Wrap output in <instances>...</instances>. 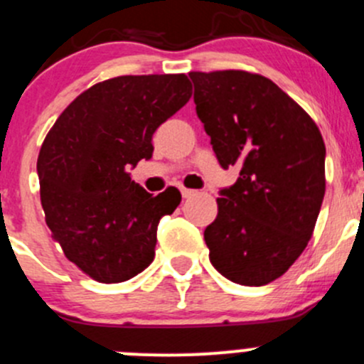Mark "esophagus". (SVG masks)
<instances>
[{"label": "esophagus", "instance_id": "obj_1", "mask_svg": "<svg viewBox=\"0 0 364 364\" xmlns=\"http://www.w3.org/2000/svg\"><path fill=\"white\" fill-rule=\"evenodd\" d=\"M181 193H182V196H183V198H191V196H194V194H196V191H193V189H186V187H182Z\"/></svg>", "mask_w": 364, "mask_h": 364}]
</instances>
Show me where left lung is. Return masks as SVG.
Returning a JSON list of instances; mask_svg holds the SVG:
<instances>
[{
	"label": "left lung",
	"mask_w": 364,
	"mask_h": 364,
	"mask_svg": "<svg viewBox=\"0 0 364 364\" xmlns=\"http://www.w3.org/2000/svg\"><path fill=\"white\" fill-rule=\"evenodd\" d=\"M189 77L219 164L240 168L205 228L208 258L230 282L267 285L289 271L315 230L326 194L322 134L265 75L214 70Z\"/></svg>",
	"instance_id": "obj_1"
}]
</instances>
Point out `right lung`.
<instances>
[{
    "label": "right lung",
    "mask_w": 364,
    "mask_h": 364,
    "mask_svg": "<svg viewBox=\"0 0 364 364\" xmlns=\"http://www.w3.org/2000/svg\"><path fill=\"white\" fill-rule=\"evenodd\" d=\"M191 95L186 74L118 75L75 97L46 136L37 161L46 223L95 282H127L152 264L159 219L182 196L177 187L152 196L129 168L152 157L156 129Z\"/></svg>",
    "instance_id": "1"
}]
</instances>
